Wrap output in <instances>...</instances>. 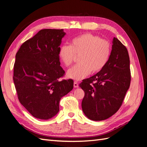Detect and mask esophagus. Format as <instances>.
I'll return each mask as SVG.
<instances>
[{"mask_svg": "<svg viewBox=\"0 0 147 147\" xmlns=\"http://www.w3.org/2000/svg\"><path fill=\"white\" fill-rule=\"evenodd\" d=\"M74 86L75 88H78V84L77 82H76V81L74 82Z\"/></svg>", "mask_w": 147, "mask_h": 147, "instance_id": "esophagus-1", "label": "esophagus"}]
</instances>
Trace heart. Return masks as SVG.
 Here are the masks:
<instances>
[{
  "mask_svg": "<svg viewBox=\"0 0 147 147\" xmlns=\"http://www.w3.org/2000/svg\"><path fill=\"white\" fill-rule=\"evenodd\" d=\"M111 53L110 43L98 35L85 33L71 40L70 45L60 47L59 57L66 67L75 61L76 55L79 57V64L71 68L67 72L69 77L80 80L90 74L98 72L107 63Z\"/></svg>",
  "mask_w": 147,
  "mask_h": 147,
  "instance_id": "obj_1",
  "label": "heart"
}]
</instances>
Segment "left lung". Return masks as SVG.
Returning a JSON list of instances; mask_svg holds the SVG:
<instances>
[{"label": "left lung", "instance_id": "1", "mask_svg": "<svg viewBox=\"0 0 147 147\" xmlns=\"http://www.w3.org/2000/svg\"><path fill=\"white\" fill-rule=\"evenodd\" d=\"M130 61L126 47L117 38L104 67L79 84L84 92L83 112L93 121L112 117L121 106L130 86Z\"/></svg>", "mask_w": 147, "mask_h": 147}]
</instances>
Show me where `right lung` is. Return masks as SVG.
<instances>
[{"mask_svg":"<svg viewBox=\"0 0 147 147\" xmlns=\"http://www.w3.org/2000/svg\"><path fill=\"white\" fill-rule=\"evenodd\" d=\"M65 35L63 29H42L16 53L13 79L18 98L38 119L55 117L61 97L74 88L72 79L59 81L65 74L59 57Z\"/></svg>","mask_w":147,"mask_h":147,"instance_id":"1","label":"right lung"}]
</instances>
